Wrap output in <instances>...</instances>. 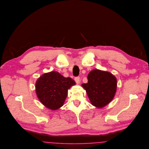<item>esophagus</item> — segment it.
I'll return each instance as SVG.
<instances>
[{
  "mask_svg": "<svg viewBox=\"0 0 149 149\" xmlns=\"http://www.w3.org/2000/svg\"><path fill=\"white\" fill-rule=\"evenodd\" d=\"M75 82L77 83H79V82H80V77H75Z\"/></svg>",
  "mask_w": 149,
  "mask_h": 149,
  "instance_id": "34e87169",
  "label": "esophagus"
}]
</instances>
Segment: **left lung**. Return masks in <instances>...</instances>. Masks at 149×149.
<instances>
[{
    "label": "left lung",
    "instance_id": "obj_1",
    "mask_svg": "<svg viewBox=\"0 0 149 149\" xmlns=\"http://www.w3.org/2000/svg\"><path fill=\"white\" fill-rule=\"evenodd\" d=\"M88 80V83L83 84L82 86L93 106L101 108L112 101L116 91L117 80L111 73L94 69L89 73Z\"/></svg>",
    "mask_w": 149,
    "mask_h": 149
}]
</instances>
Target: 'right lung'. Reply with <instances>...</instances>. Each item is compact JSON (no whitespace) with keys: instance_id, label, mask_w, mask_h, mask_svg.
Here are the masks:
<instances>
[{"instance_id":"right-lung-1","label":"right lung","mask_w":149,"mask_h":149,"mask_svg":"<svg viewBox=\"0 0 149 149\" xmlns=\"http://www.w3.org/2000/svg\"><path fill=\"white\" fill-rule=\"evenodd\" d=\"M75 84L71 77H64L58 72L45 73L36 81V95L45 107L55 110L64 105L68 90Z\"/></svg>"}]
</instances>
